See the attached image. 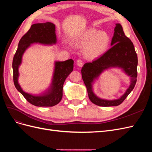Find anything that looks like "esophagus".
Here are the masks:
<instances>
[{"label":"esophagus","mask_w":152,"mask_h":152,"mask_svg":"<svg viewBox=\"0 0 152 152\" xmlns=\"http://www.w3.org/2000/svg\"><path fill=\"white\" fill-rule=\"evenodd\" d=\"M76 63H77V66H79V67H82V66H83V64H84L83 61H82V60H80V59H79V60H77Z\"/></svg>","instance_id":"1"}]
</instances>
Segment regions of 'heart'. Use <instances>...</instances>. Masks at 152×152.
Segmentation results:
<instances>
[{"label": "heart", "mask_w": 152, "mask_h": 152, "mask_svg": "<svg viewBox=\"0 0 152 152\" xmlns=\"http://www.w3.org/2000/svg\"><path fill=\"white\" fill-rule=\"evenodd\" d=\"M110 39L105 31L95 28H89L72 39V44L75 47L83 49L86 58L93 59L103 54L107 50Z\"/></svg>", "instance_id": "b5f03b06"}]
</instances>
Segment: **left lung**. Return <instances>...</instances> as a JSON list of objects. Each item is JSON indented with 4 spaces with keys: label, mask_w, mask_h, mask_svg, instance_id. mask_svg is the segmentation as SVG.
Returning a JSON list of instances; mask_svg holds the SVG:
<instances>
[{
    "label": "left lung",
    "mask_w": 152,
    "mask_h": 152,
    "mask_svg": "<svg viewBox=\"0 0 152 152\" xmlns=\"http://www.w3.org/2000/svg\"><path fill=\"white\" fill-rule=\"evenodd\" d=\"M112 48L93 62L86 63L82 68V79L86 86L89 98L92 103L100 107H112L121 104L134 89L137 80V56L131 40L126 36L121 24L117 23L111 42ZM122 68L131 77L129 88L119 99H101L93 93L94 81L103 71L110 67Z\"/></svg>",
    "instance_id": "left-lung-1"
}]
</instances>
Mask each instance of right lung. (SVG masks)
<instances>
[{
	"label": "right lung",
	"instance_id": "obj_1",
	"mask_svg": "<svg viewBox=\"0 0 152 152\" xmlns=\"http://www.w3.org/2000/svg\"><path fill=\"white\" fill-rule=\"evenodd\" d=\"M55 25L50 22L32 25L29 30L20 39L16 52L12 60L13 80L16 89L31 104L37 107H53L58 104L62 99L63 86L66 77L73 69V60L56 61L52 83L48 91L43 94L35 96L25 93L18 84V68L21 63L23 54L30 45L39 43L52 45L57 42L55 33Z\"/></svg>",
	"mask_w": 152,
	"mask_h": 152
}]
</instances>
